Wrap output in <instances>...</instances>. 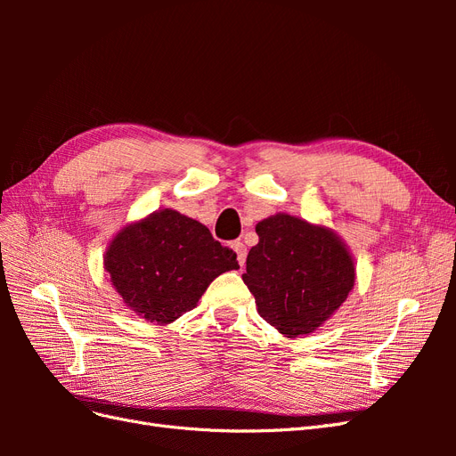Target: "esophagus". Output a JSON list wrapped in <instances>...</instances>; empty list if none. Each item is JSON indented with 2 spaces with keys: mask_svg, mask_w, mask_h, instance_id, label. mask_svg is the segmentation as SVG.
<instances>
[{
  "mask_svg": "<svg viewBox=\"0 0 456 456\" xmlns=\"http://www.w3.org/2000/svg\"><path fill=\"white\" fill-rule=\"evenodd\" d=\"M232 249L236 251L240 266H245V258H247V247L241 241H232Z\"/></svg>",
  "mask_w": 456,
  "mask_h": 456,
  "instance_id": "1",
  "label": "esophagus"
}]
</instances>
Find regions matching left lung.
Wrapping results in <instances>:
<instances>
[{
	"mask_svg": "<svg viewBox=\"0 0 456 456\" xmlns=\"http://www.w3.org/2000/svg\"><path fill=\"white\" fill-rule=\"evenodd\" d=\"M243 281L262 320L287 338L322 327L348 298L354 258L333 230L278 213L256 224Z\"/></svg>",
	"mask_w": 456,
	"mask_h": 456,
	"instance_id": "8db88e82",
	"label": "left lung"
}]
</instances>
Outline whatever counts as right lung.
Segmentation results:
<instances>
[{
    "instance_id": "add662e5",
    "label": "right lung",
    "mask_w": 456,
    "mask_h": 456,
    "mask_svg": "<svg viewBox=\"0 0 456 456\" xmlns=\"http://www.w3.org/2000/svg\"><path fill=\"white\" fill-rule=\"evenodd\" d=\"M238 268L236 253L209 228L173 209L119 230L104 255V270L123 305L158 325L196 308L215 278Z\"/></svg>"
}]
</instances>
